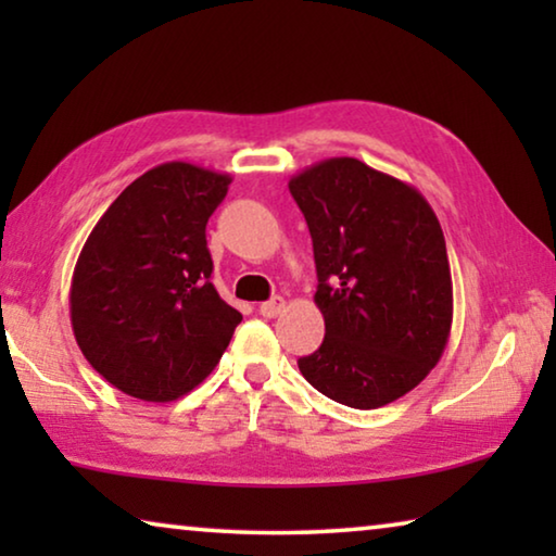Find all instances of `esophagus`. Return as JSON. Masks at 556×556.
Masks as SVG:
<instances>
[{
    "label": "esophagus",
    "instance_id": "obj_1",
    "mask_svg": "<svg viewBox=\"0 0 556 556\" xmlns=\"http://www.w3.org/2000/svg\"><path fill=\"white\" fill-rule=\"evenodd\" d=\"M285 306H287V301L281 299V296H275V299H269V301H262L260 314L265 316V318H277L281 312H285Z\"/></svg>",
    "mask_w": 556,
    "mask_h": 556
}]
</instances>
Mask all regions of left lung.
I'll return each mask as SVG.
<instances>
[{
  "mask_svg": "<svg viewBox=\"0 0 556 556\" xmlns=\"http://www.w3.org/2000/svg\"><path fill=\"white\" fill-rule=\"evenodd\" d=\"M314 242L326 338L299 357L314 388L378 409L417 388L444 355L454 321L446 242L417 188L353 156L291 176Z\"/></svg>",
  "mask_w": 556,
  "mask_h": 556,
  "instance_id": "left-lung-1",
  "label": "left lung"
}]
</instances>
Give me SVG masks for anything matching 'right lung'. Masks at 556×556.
Segmentation results:
<instances>
[{"mask_svg": "<svg viewBox=\"0 0 556 556\" xmlns=\"http://www.w3.org/2000/svg\"><path fill=\"white\" fill-rule=\"evenodd\" d=\"M232 178L166 162L102 213L71 281V324L110 384L174 402L213 372L242 314L213 287L205 225Z\"/></svg>", "mask_w": 556, "mask_h": 556, "instance_id": "add662e5", "label": "right lung"}]
</instances>
